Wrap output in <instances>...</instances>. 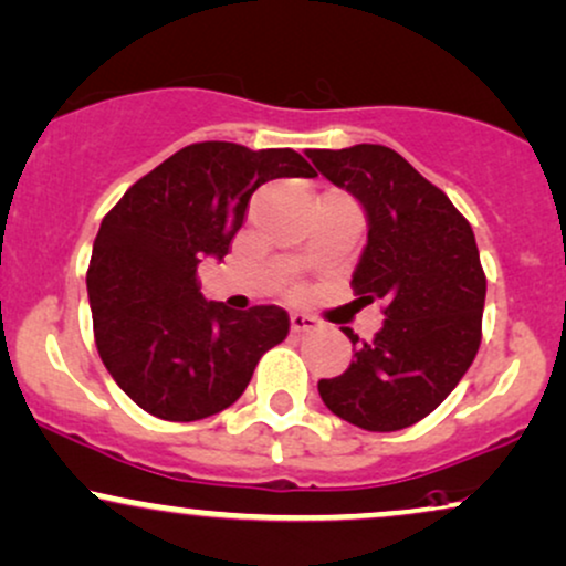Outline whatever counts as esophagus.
I'll return each mask as SVG.
<instances>
[{
    "mask_svg": "<svg viewBox=\"0 0 566 566\" xmlns=\"http://www.w3.org/2000/svg\"><path fill=\"white\" fill-rule=\"evenodd\" d=\"M322 322L313 316H305V313H290V329L295 332V335H303V332H311V329H318Z\"/></svg>",
    "mask_w": 566,
    "mask_h": 566,
    "instance_id": "esophagus-1",
    "label": "esophagus"
}]
</instances>
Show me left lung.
I'll return each instance as SVG.
<instances>
[{"label": "left lung", "mask_w": 566, "mask_h": 566, "mask_svg": "<svg viewBox=\"0 0 566 566\" xmlns=\"http://www.w3.org/2000/svg\"><path fill=\"white\" fill-rule=\"evenodd\" d=\"M318 174L348 189L369 218L353 271L358 303H385V324L353 364L322 379L318 395L339 419L369 432L417 424L461 382L482 339L488 279L474 231L442 189L382 145L308 149Z\"/></svg>", "instance_id": "left-lung-1"}]
</instances>
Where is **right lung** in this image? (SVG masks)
<instances>
[{"instance_id":"add662e5","label":"right lung","mask_w":566,"mask_h":566,"mask_svg":"<svg viewBox=\"0 0 566 566\" xmlns=\"http://www.w3.org/2000/svg\"><path fill=\"white\" fill-rule=\"evenodd\" d=\"M311 179L295 149L197 142L142 176L102 218L86 271L94 343L136 406L197 421L234 403L258 360L290 332L287 311L206 301L197 265L221 261L250 197L271 179Z\"/></svg>"}]
</instances>
